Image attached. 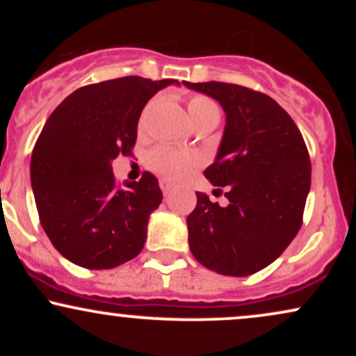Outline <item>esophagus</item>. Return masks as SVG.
Wrapping results in <instances>:
<instances>
[{
	"instance_id": "34e87169",
	"label": "esophagus",
	"mask_w": 356,
	"mask_h": 356,
	"mask_svg": "<svg viewBox=\"0 0 356 356\" xmlns=\"http://www.w3.org/2000/svg\"><path fill=\"white\" fill-rule=\"evenodd\" d=\"M161 189H162V192H164V194H169L170 191L174 189V184L170 182V181H167V179H161Z\"/></svg>"
}]
</instances>
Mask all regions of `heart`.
<instances>
[{"mask_svg": "<svg viewBox=\"0 0 356 356\" xmlns=\"http://www.w3.org/2000/svg\"><path fill=\"white\" fill-rule=\"evenodd\" d=\"M150 104L147 105L144 113L140 117V125H144V120L149 113ZM187 112H189V117L192 124L199 125L204 124V122H218L219 120V108L218 105L214 104L211 99L204 95H192L187 100ZM195 157L189 154H182L179 150L170 149V147L159 145L155 147L147 155V165H149L150 170H154L155 174H161L164 177L169 179H177L181 177L191 169V167L195 165Z\"/></svg>", "mask_w": 356, "mask_h": 356, "instance_id": "b5f03b06", "label": "heart"}]
</instances>
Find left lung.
Returning <instances> with one entry per match:
<instances>
[{
  "label": "left lung",
  "mask_w": 356,
  "mask_h": 356,
  "mask_svg": "<svg viewBox=\"0 0 356 356\" xmlns=\"http://www.w3.org/2000/svg\"><path fill=\"white\" fill-rule=\"evenodd\" d=\"M182 83L218 100L226 113L218 154L204 175L226 187L229 202L219 206L195 192L197 206L187 216L191 252L219 275H254L281 256L301 227L312 186L303 136L264 93L220 81Z\"/></svg>",
  "instance_id": "1"
}]
</instances>
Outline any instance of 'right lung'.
Here are the masks:
<instances>
[{"label": "right lung", "mask_w": 356, "mask_h": 356, "mask_svg": "<svg viewBox=\"0 0 356 356\" xmlns=\"http://www.w3.org/2000/svg\"><path fill=\"white\" fill-rule=\"evenodd\" d=\"M169 85L181 83L122 76L87 85L48 117L31 154V189L44 232L76 266L112 269L144 248L162 202L159 181L144 172L118 187L112 162L132 154L142 110Z\"/></svg>", "instance_id": "add662e5"}]
</instances>
